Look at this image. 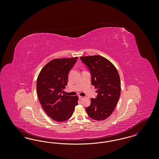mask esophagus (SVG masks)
<instances>
[{"label": "esophagus", "mask_w": 159, "mask_h": 159, "mask_svg": "<svg viewBox=\"0 0 159 159\" xmlns=\"http://www.w3.org/2000/svg\"><path fill=\"white\" fill-rule=\"evenodd\" d=\"M83 98H84L83 97H82V96H79V99H80V100L83 99Z\"/></svg>", "instance_id": "esophagus-1"}]
</instances>
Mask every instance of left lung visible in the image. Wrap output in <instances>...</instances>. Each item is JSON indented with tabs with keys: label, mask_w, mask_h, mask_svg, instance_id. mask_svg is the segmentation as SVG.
<instances>
[{
	"label": "left lung",
	"mask_w": 159,
	"mask_h": 159,
	"mask_svg": "<svg viewBox=\"0 0 159 159\" xmlns=\"http://www.w3.org/2000/svg\"><path fill=\"white\" fill-rule=\"evenodd\" d=\"M80 60L89 68L91 83L98 93L95 98L91 99L86 111L92 119L104 120L113 112L120 95L119 73L110 61L101 56L81 57Z\"/></svg>",
	"instance_id": "1"
}]
</instances>
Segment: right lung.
I'll use <instances>...</instances> for the list:
<instances>
[{
    "label": "right lung",
    "mask_w": 159,
    "mask_h": 159,
    "mask_svg": "<svg viewBox=\"0 0 159 159\" xmlns=\"http://www.w3.org/2000/svg\"><path fill=\"white\" fill-rule=\"evenodd\" d=\"M77 57L57 58L49 61L40 71L37 80V93L46 114L57 121L69 119L78 104L77 96L64 94L68 75Z\"/></svg>",
    "instance_id": "1"
}]
</instances>
